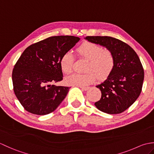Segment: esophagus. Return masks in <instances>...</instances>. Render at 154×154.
<instances>
[{
  "label": "esophagus",
  "mask_w": 154,
  "mask_h": 154,
  "mask_svg": "<svg viewBox=\"0 0 154 154\" xmlns=\"http://www.w3.org/2000/svg\"><path fill=\"white\" fill-rule=\"evenodd\" d=\"M81 89L83 90V91H87L88 89H89V87H79Z\"/></svg>",
  "instance_id": "1"
}]
</instances>
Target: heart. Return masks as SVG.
Instances as JSON below:
<instances>
[{
	"instance_id": "1",
	"label": "heart",
	"mask_w": 154,
	"mask_h": 154,
	"mask_svg": "<svg viewBox=\"0 0 154 154\" xmlns=\"http://www.w3.org/2000/svg\"><path fill=\"white\" fill-rule=\"evenodd\" d=\"M78 57L87 61L85 74L74 73L65 79V83L70 85L85 86L94 82L97 78L104 80L109 76L115 64L114 54L109 49L90 42H85L76 49ZM74 60L70 52L62 55L60 65L61 71L68 75L73 71Z\"/></svg>"
}]
</instances>
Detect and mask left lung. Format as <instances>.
Returning a JSON list of instances; mask_svg holds the SVG:
<instances>
[{"label": "left lung", "mask_w": 154, "mask_h": 154, "mask_svg": "<svg viewBox=\"0 0 154 154\" xmlns=\"http://www.w3.org/2000/svg\"><path fill=\"white\" fill-rule=\"evenodd\" d=\"M85 39L106 47L115 59L112 73L96 86L102 94L94 105L107 114L124 112L135 102L142 91L144 71L139 57L129 45L119 39L110 36H87Z\"/></svg>", "instance_id": "1"}]
</instances>
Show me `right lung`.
<instances>
[{
    "label": "right lung",
    "mask_w": 154,
    "mask_h": 154,
    "mask_svg": "<svg viewBox=\"0 0 154 154\" xmlns=\"http://www.w3.org/2000/svg\"><path fill=\"white\" fill-rule=\"evenodd\" d=\"M79 40L73 35L51 36L23 51L13 69L12 79L15 95L26 110L45 115L63 100L70 87L53 83L63 80L61 56Z\"/></svg>",
    "instance_id": "1"
}]
</instances>
